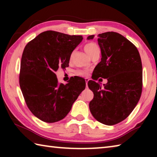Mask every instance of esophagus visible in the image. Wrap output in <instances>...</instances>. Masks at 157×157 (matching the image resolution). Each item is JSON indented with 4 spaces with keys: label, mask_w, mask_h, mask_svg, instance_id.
I'll list each match as a JSON object with an SVG mask.
<instances>
[{
    "label": "esophagus",
    "mask_w": 157,
    "mask_h": 157,
    "mask_svg": "<svg viewBox=\"0 0 157 157\" xmlns=\"http://www.w3.org/2000/svg\"><path fill=\"white\" fill-rule=\"evenodd\" d=\"M89 80V78H85V82H86V86H87V84H88V82Z\"/></svg>",
    "instance_id": "34e87169"
}]
</instances>
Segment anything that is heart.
I'll return each instance as SVG.
<instances>
[{
    "mask_svg": "<svg viewBox=\"0 0 157 157\" xmlns=\"http://www.w3.org/2000/svg\"><path fill=\"white\" fill-rule=\"evenodd\" d=\"M84 48L85 52L89 55V56H90V55L94 52V50L98 47L96 44L94 43V42H89V43L85 44ZM77 73H78V75H85L86 74V72L85 71H79Z\"/></svg>",
    "mask_w": 157,
    "mask_h": 157,
    "instance_id": "heart-1",
    "label": "heart"
}]
</instances>
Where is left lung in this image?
<instances>
[{"mask_svg":"<svg viewBox=\"0 0 157 157\" xmlns=\"http://www.w3.org/2000/svg\"><path fill=\"white\" fill-rule=\"evenodd\" d=\"M101 62L94 68V78L107 79L101 86L88 82L94 92L89 103L93 116L100 123L113 125L124 121L136 107L141 95L142 63L136 47L121 34L114 32L98 34ZM90 35L87 39H93Z\"/></svg>","mask_w":157,"mask_h":157,"instance_id":"obj_1","label":"left lung"}]
</instances>
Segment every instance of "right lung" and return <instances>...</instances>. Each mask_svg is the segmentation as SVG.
I'll return each instance as SVG.
<instances>
[{"label":"right lung","instance_id":"obj_1","mask_svg":"<svg viewBox=\"0 0 157 157\" xmlns=\"http://www.w3.org/2000/svg\"><path fill=\"white\" fill-rule=\"evenodd\" d=\"M83 39L55 31L39 34L26 45L21 62L19 84L26 105L36 118L52 123L64 118L86 87L75 77L59 84L55 72L69 66L71 53Z\"/></svg>","mask_w":157,"mask_h":157}]
</instances>
